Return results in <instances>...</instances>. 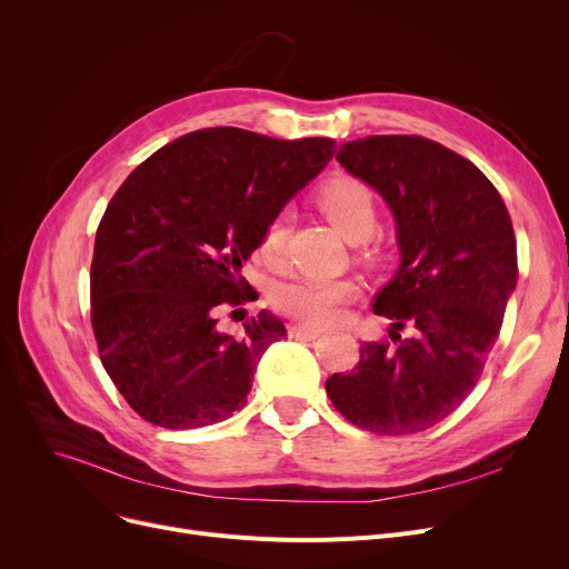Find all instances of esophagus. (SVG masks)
<instances>
[{
	"label": "esophagus",
	"instance_id": "obj_1",
	"mask_svg": "<svg viewBox=\"0 0 569 569\" xmlns=\"http://www.w3.org/2000/svg\"><path fill=\"white\" fill-rule=\"evenodd\" d=\"M322 332L316 330V327H307V325H292L290 327V337L292 339H302V341H313L318 339Z\"/></svg>",
	"mask_w": 569,
	"mask_h": 569
}]
</instances>
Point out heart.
Here are the masks:
<instances>
[{"instance_id":"1","label":"heart","mask_w":569,"mask_h":569,"mask_svg":"<svg viewBox=\"0 0 569 569\" xmlns=\"http://www.w3.org/2000/svg\"><path fill=\"white\" fill-rule=\"evenodd\" d=\"M318 209L330 226L350 244H360L373 234L376 204L371 191L352 177H337L318 193ZM286 239V219L277 217L267 226L260 253L274 260ZM360 288L350 279H295L281 283L272 302L286 316L311 327L332 325L341 318L343 307L357 300Z\"/></svg>"}]
</instances>
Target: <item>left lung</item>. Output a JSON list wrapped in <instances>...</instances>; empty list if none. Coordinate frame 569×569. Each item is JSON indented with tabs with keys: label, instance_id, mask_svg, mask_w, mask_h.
<instances>
[{
	"label": "left lung",
	"instance_id": "left-lung-1",
	"mask_svg": "<svg viewBox=\"0 0 569 569\" xmlns=\"http://www.w3.org/2000/svg\"><path fill=\"white\" fill-rule=\"evenodd\" d=\"M337 161L390 207L401 262L373 300L390 341L325 390L348 422L403 436L445 420L470 395L517 286V239L485 172L420 136L343 142Z\"/></svg>",
	"mask_w": 569,
	"mask_h": 569
}]
</instances>
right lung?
Here are the masks:
<instances>
[{
  "label": "right lung",
  "mask_w": 569,
  "mask_h": 569,
  "mask_svg": "<svg viewBox=\"0 0 569 569\" xmlns=\"http://www.w3.org/2000/svg\"><path fill=\"white\" fill-rule=\"evenodd\" d=\"M335 152L332 138L202 129L161 147L112 196L89 272L92 327L103 369L142 420L198 429L247 403L286 327L260 311L234 339L217 327L219 307L249 302L242 262Z\"/></svg>",
  "instance_id": "add662e5"
}]
</instances>
